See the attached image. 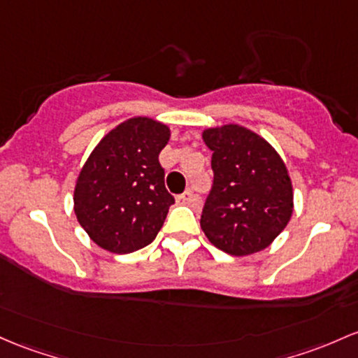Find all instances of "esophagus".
<instances>
[{"label":"esophagus","mask_w":358,"mask_h":358,"mask_svg":"<svg viewBox=\"0 0 358 358\" xmlns=\"http://www.w3.org/2000/svg\"><path fill=\"white\" fill-rule=\"evenodd\" d=\"M176 200H178V203H183V206H190V203L197 202V197H195L194 192L187 190V192H183L182 195H178Z\"/></svg>","instance_id":"esophagus-1"}]
</instances>
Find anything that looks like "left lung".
Instances as JSON below:
<instances>
[{"mask_svg":"<svg viewBox=\"0 0 358 358\" xmlns=\"http://www.w3.org/2000/svg\"><path fill=\"white\" fill-rule=\"evenodd\" d=\"M202 139L212 151L214 183L200 227L224 253L246 257L265 250L294 210L287 166L272 144L243 125L206 129Z\"/></svg>","mask_w":358,"mask_h":358,"instance_id":"left-lung-1","label":"left lung"}]
</instances>
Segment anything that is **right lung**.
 Wrapping results in <instances>:
<instances>
[{
  "label": "right lung",
  "mask_w": 358,
  "mask_h": 358,
  "mask_svg": "<svg viewBox=\"0 0 358 358\" xmlns=\"http://www.w3.org/2000/svg\"><path fill=\"white\" fill-rule=\"evenodd\" d=\"M168 141V125L134 117L112 129L88 156L74 187V214L100 248L132 253L159 233L175 203L158 159Z\"/></svg>",
  "instance_id": "obj_1"
}]
</instances>
